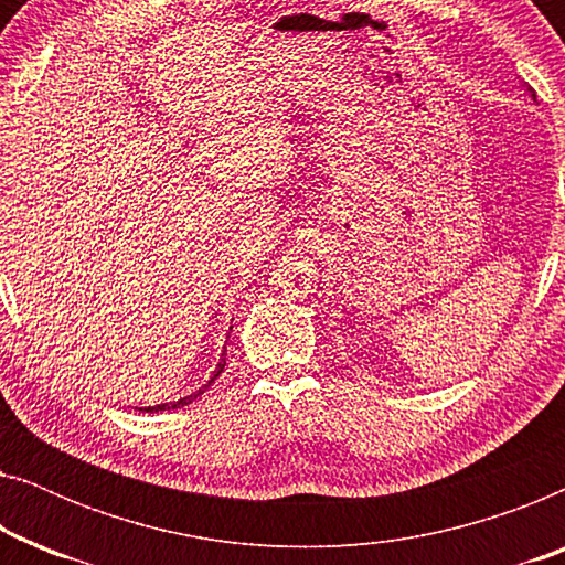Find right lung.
<instances>
[{
	"label": "right lung",
	"mask_w": 565,
	"mask_h": 565,
	"mask_svg": "<svg viewBox=\"0 0 565 565\" xmlns=\"http://www.w3.org/2000/svg\"><path fill=\"white\" fill-rule=\"evenodd\" d=\"M223 367H226V352L221 354V362H218V367H215L213 377H211V381H207V383L203 385V388L192 393V396H184V398H180V401H174V404H159V406H149V408H141V412H167V408H180V406H188V404H192V401H195V398L200 396V393H205L207 388H211V385L215 383V377H218V375L223 373Z\"/></svg>",
	"instance_id": "right-lung-1"
}]
</instances>
